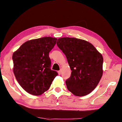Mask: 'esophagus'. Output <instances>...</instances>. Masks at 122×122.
<instances>
[{
    "mask_svg": "<svg viewBox=\"0 0 122 122\" xmlns=\"http://www.w3.org/2000/svg\"><path fill=\"white\" fill-rule=\"evenodd\" d=\"M57 73H58L59 75H61V70H60V71H57Z\"/></svg>",
    "mask_w": 122,
    "mask_h": 122,
    "instance_id": "esophagus-1",
    "label": "esophagus"
}]
</instances>
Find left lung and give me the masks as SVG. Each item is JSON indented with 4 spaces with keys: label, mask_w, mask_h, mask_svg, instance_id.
Returning <instances> with one entry per match:
<instances>
[{
    "label": "left lung",
    "mask_w": 122,
    "mask_h": 122,
    "mask_svg": "<svg viewBox=\"0 0 122 122\" xmlns=\"http://www.w3.org/2000/svg\"><path fill=\"white\" fill-rule=\"evenodd\" d=\"M57 45L67 57L71 71L66 81L67 89L74 95L83 96L95 88L103 75V58L91 43L82 39L64 37Z\"/></svg>",
    "instance_id": "obj_1"
}]
</instances>
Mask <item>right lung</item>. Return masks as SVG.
I'll list each match as a JSON object with an SVG mask.
<instances>
[{"instance_id": "add662e5", "label": "right lung", "mask_w": 122, "mask_h": 122, "mask_svg": "<svg viewBox=\"0 0 122 122\" xmlns=\"http://www.w3.org/2000/svg\"><path fill=\"white\" fill-rule=\"evenodd\" d=\"M57 39L44 37L24 43L12 56L13 73L16 80L29 94L39 96L48 90L56 71L51 69L49 53Z\"/></svg>"}]
</instances>
